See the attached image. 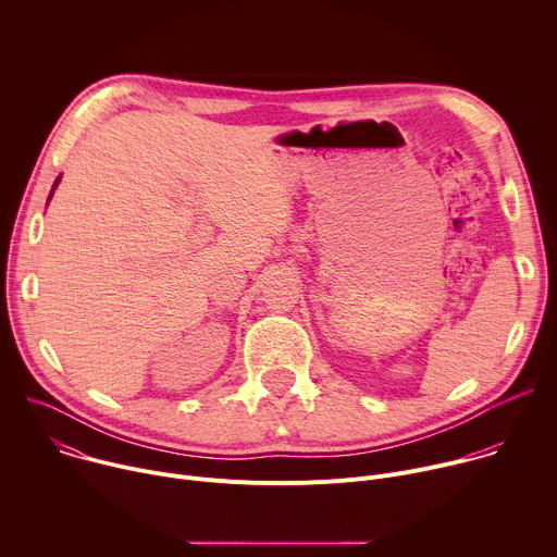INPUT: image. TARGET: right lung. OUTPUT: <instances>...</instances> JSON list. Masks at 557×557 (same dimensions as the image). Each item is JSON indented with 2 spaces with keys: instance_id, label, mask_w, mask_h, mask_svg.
<instances>
[{
  "instance_id": "add662e5",
  "label": "right lung",
  "mask_w": 557,
  "mask_h": 557,
  "mask_svg": "<svg viewBox=\"0 0 557 557\" xmlns=\"http://www.w3.org/2000/svg\"><path fill=\"white\" fill-rule=\"evenodd\" d=\"M57 185H59V178H57V181H54V185H52V191H54V187H57ZM52 191H50V196H48V200H50V198H52Z\"/></svg>"
}]
</instances>
